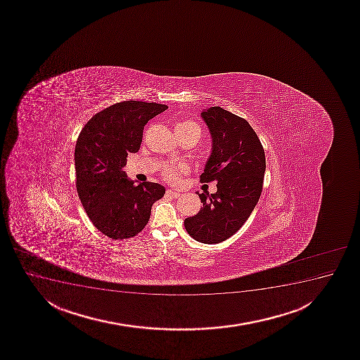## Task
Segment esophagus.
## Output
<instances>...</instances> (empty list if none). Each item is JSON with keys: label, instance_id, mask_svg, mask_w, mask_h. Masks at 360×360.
Masks as SVG:
<instances>
[{"label": "esophagus", "instance_id": "1", "mask_svg": "<svg viewBox=\"0 0 360 360\" xmlns=\"http://www.w3.org/2000/svg\"><path fill=\"white\" fill-rule=\"evenodd\" d=\"M179 195L181 194H179L178 191H166V196H169V198H172V199H177Z\"/></svg>", "mask_w": 360, "mask_h": 360}]
</instances>
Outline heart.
Here are the masks:
<instances>
[{
	"instance_id": "heart-1",
	"label": "heart",
	"mask_w": 360,
	"mask_h": 360,
	"mask_svg": "<svg viewBox=\"0 0 360 360\" xmlns=\"http://www.w3.org/2000/svg\"><path fill=\"white\" fill-rule=\"evenodd\" d=\"M200 132L199 124L195 123L194 120H183L177 124L176 132L177 135H184L186 132ZM188 172V167L184 164H167L161 169V177L165 179L166 182L177 183L183 174Z\"/></svg>"
}]
</instances>
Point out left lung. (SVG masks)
<instances>
[{"instance_id":"8db88e82","label":"left lung","mask_w":360,"mask_h":360,"mask_svg":"<svg viewBox=\"0 0 360 360\" xmlns=\"http://www.w3.org/2000/svg\"><path fill=\"white\" fill-rule=\"evenodd\" d=\"M212 135V153L200 182H217V193L199 194L202 208L184 220L196 241L214 245L245 224L262 195L266 169L262 142L245 119L221 107L203 110Z\"/></svg>"}]
</instances>
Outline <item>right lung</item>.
<instances>
[{"label":"right lung","instance_id":"obj_1","mask_svg":"<svg viewBox=\"0 0 360 360\" xmlns=\"http://www.w3.org/2000/svg\"><path fill=\"white\" fill-rule=\"evenodd\" d=\"M167 108L155 102H118L94 115L78 136L77 193L95 228L112 240L139 235L153 203L165 194L158 183L136 186L123 169L127 154L140 149L144 125Z\"/></svg>","mask_w":360,"mask_h":360}]
</instances>
